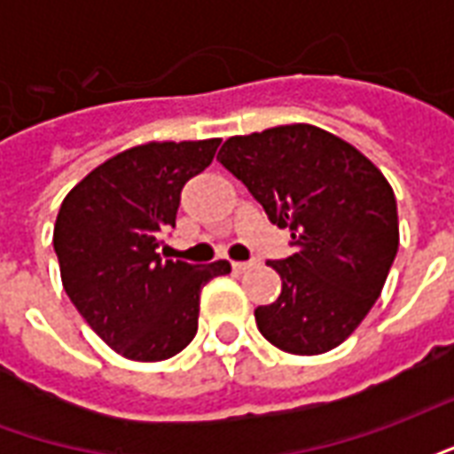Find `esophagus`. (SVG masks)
Wrapping results in <instances>:
<instances>
[{
	"label": "esophagus",
	"instance_id": "1",
	"mask_svg": "<svg viewBox=\"0 0 454 454\" xmlns=\"http://www.w3.org/2000/svg\"><path fill=\"white\" fill-rule=\"evenodd\" d=\"M250 267H253V262H233V272H246Z\"/></svg>",
	"mask_w": 454,
	"mask_h": 454
}]
</instances>
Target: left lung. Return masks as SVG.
I'll list each match as a JSON object with an SVG mask.
<instances>
[{"label": "left lung", "mask_w": 454, "mask_h": 454, "mask_svg": "<svg viewBox=\"0 0 454 454\" xmlns=\"http://www.w3.org/2000/svg\"><path fill=\"white\" fill-rule=\"evenodd\" d=\"M218 162L292 231L294 255L270 260L275 304L257 306L260 333L292 355L338 348L370 314L399 250L396 199L350 143L311 123L233 136Z\"/></svg>", "instance_id": "8db88e82"}]
</instances>
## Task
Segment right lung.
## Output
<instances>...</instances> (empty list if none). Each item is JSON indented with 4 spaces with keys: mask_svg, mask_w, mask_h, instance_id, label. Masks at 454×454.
I'll return each instance as SVG.
<instances>
[{
    "mask_svg": "<svg viewBox=\"0 0 454 454\" xmlns=\"http://www.w3.org/2000/svg\"><path fill=\"white\" fill-rule=\"evenodd\" d=\"M221 138L145 143L114 155L70 189L53 246L74 309L112 350L136 362L168 360L199 328V294L231 265L158 255L175 228L179 194L204 172Z\"/></svg>",
    "mask_w": 454,
    "mask_h": 454,
    "instance_id": "add662e5",
    "label": "right lung"
}]
</instances>
